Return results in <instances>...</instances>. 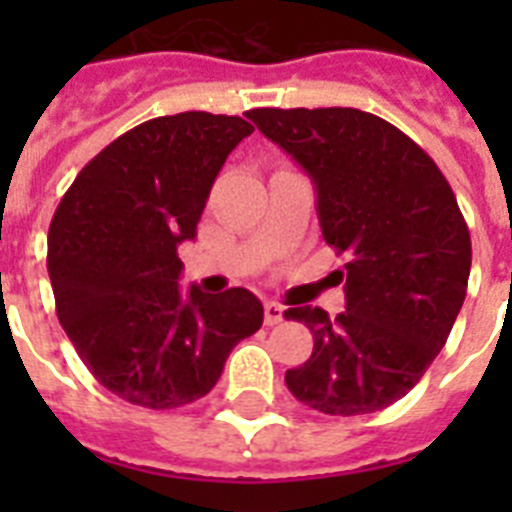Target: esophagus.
I'll return each mask as SVG.
<instances>
[{
  "mask_svg": "<svg viewBox=\"0 0 512 512\" xmlns=\"http://www.w3.org/2000/svg\"><path fill=\"white\" fill-rule=\"evenodd\" d=\"M284 319V305L265 303V327H276Z\"/></svg>",
  "mask_w": 512,
  "mask_h": 512,
  "instance_id": "34e87169",
  "label": "esophagus"
}]
</instances>
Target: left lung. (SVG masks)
Segmentation results:
<instances>
[{
    "instance_id": "1",
    "label": "left lung",
    "mask_w": 512,
    "mask_h": 512,
    "mask_svg": "<svg viewBox=\"0 0 512 512\" xmlns=\"http://www.w3.org/2000/svg\"><path fill=\"white\" fill-rule=\"evenodd\" d=\"M247 116L316 185L324 241L348 255L345 311H284L313 332L287 388L316 412L385 409L428 372L465 303L470 231L452 185L409 135L358 108H252Z\"/></svg>"
}]
</instances>
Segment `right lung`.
Segmentation results:
<instances>
[{
    "label": "right lung",
    "mask_w": 512,
    "mask_h": 512,
    "mask_svg": "<svg viewBox=\"0 0 512 512\" xmlns=\"http://www.w3.org/2000/svg\"><path fill=\"white\" fill-rule=\"evenodd\" d=\"M255 127L185 111L132 127L84 164L47 236L55 311L92 377L124 401L177 409L215 388L233 345L263 327L241 287L207 295L177 279L209 188Z\"/></svg>",
    "instance_id": "1"
}]
</instances>
